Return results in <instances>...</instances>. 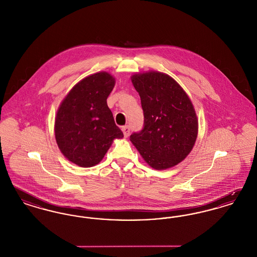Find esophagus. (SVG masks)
<instances>
[{"mask_svg":"<svg viewBox=\"0 0 257 257\" xmlns=\"http://www.w3.org/2000/svg\"><path fill=\"white\" fill-rule=\"evenodd\" d=\"M121 130H122L124 137H125V138H127V137L129 136V133H130V127H129L128 125H125V126H123Z\"/></svg>","mask_w":257,"mask_h":257,"instance_id":"1","label":"esophagus"}]
</instances>
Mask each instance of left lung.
<instances>
[{"label": "left lung", "instance_id": "obj_1", "mask_svg": "<svg viewBox=\"0 0 257 257\" xmlns=\"http://www.w3.org/2000/svg\"><path fill=\"white\" fill-rule=\"evenodd\" d=\"M131 81L141 97L145 126L130 141L151 168L162 171L176 166L190 154L198 133L191 99L168 74L135 73Z\"/></svg>", "mask_w": 257, "mask_h": 257}]
</instances>
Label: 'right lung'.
Returning <instances> with one entry per match:
<instances>
[{"label":"right lung","mask_w":257,"mask_h":257,"mask_svg":"<svg viewBox=\"0 0 257 257\" xmlns=\"http://www.w3.org/2000/svg\"><path fill=\"white\" fill-rule=\"evenodd\" d=\"M115 78L106 71L82 79L63 98L55 118V138L62 155L82 168L96 166L113 140L122 139L107 105Z\"/></svg>","instance_id":"obj_1"}]
</instances>
